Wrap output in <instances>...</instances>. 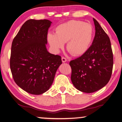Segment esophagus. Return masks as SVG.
<instances>
[{
    "instance_id": "esophagus-1",
    "label": "esophagus",
    "mask_w": 122,
    "mask_h": 122,
    "mask_svg": "<svg viewBox=\"0 0 122 122\" xmlns=\"http://www.w3.org/2000/svg\"><path fill=\"white\" fill-rule=\"evenodd\" d=\"M61 59H62V62H66L67 61V59H66L65 57L62 56Z\"/></svg>"
}]
</instances>
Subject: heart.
I'll use <instances>...</instances> for the list:
<instances>
[{
    "instance_id": "heart-1",
    "label": "heart",
    "mask_w": 122,
    "mask_h": 122,
    "mask_svg": "<svg viewBox=\"0 0 122 122\" xmlns=\"http://www.w3.org/2000/svg\"><path fill=\"white\" fill-rule=\"evenodd\" d=\"M94 28L89 23L80 20H71L56 28V34L50 33L47 39L51 48L56 52L63 48L67 42L68 51L74 55L83 54L89 47Z\"/></svg>"
}]
</instances>
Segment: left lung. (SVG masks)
<instances>
[{
	"mask_svg": "<svg viewBox=\"0 0 122 122\" xmlns=\"http://www.w3.org/2000/svg\"><path fill=\"white\" fill-rule=\"evenodd\" d=\"M93 20L96 32L92 45L82 56L69 62L73 85L86 93L96 92L108 83L113 64L109 37L98 21Z\"/></svg>",
	"mask_w": 122,
	"mask_h": 122,
	"instance_id": "1",
	"label": "left lung"
}]
</instances>
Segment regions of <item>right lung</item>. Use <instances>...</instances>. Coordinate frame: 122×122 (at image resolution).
Masks as SVG:
<instances>
[{
  "label": "right lung",
  "instance_id": "obj_1",
  "mask_svg": "<svg viewBox=\"0 0 122 122\" xmlns=\"http://www.w3.org/2000/svg\"><path fill=\"white\" fill-rule=\"evenodd\" d=\"M51 22L30 19L22 25L11 46L10 66L13 80L22 89L40 95L52 84L61 57L47 51V33Z\"/></svg>",
  "mask_w": 122,
  "mask_h": 122
}]
</instances>
